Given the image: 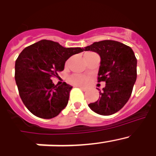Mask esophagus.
I'll return each mask as SVG.
<instances>
[{"mask_svg":"<svg viewBox=\"0 0 156 156\" xmlns=\"http://www.w3.org/2000/svg\"><path fill=\"white\" fill-rule=\"evenodd\" d=\"M80 89H81L82 90H83V91H86L87 90V87H81V86H79Z\"/></svg>","mask_w":156,"mask_h":156,"instance_id":"esophagus-1","label":"esophagus"}]
</instances>
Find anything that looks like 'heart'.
Segmentation results:
<instances>
[{"label":"heart","mask_w":156,"mask_h":156,"mask_svg":"<svg viewBox=\"0 0 156 156\" xmlns=\"http://www.w3.org/2000/svg\"><path fill=\"white\" fill-rule=\"evenodd\" d=\"M70 82L76 85H83L87 83L88 81V77L85 76L79 75V74H74V75L71 76L69 79Z\"/></svg>","instance_id":"1"}]
</instances>
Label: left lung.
<instances>
[{"label": "left lung", "mask_w": 156, "mask_h": 156, "mask_svg": "<svg viewBox=\"0 0 156 156\" xmlns=\"http://www.w3.org/2000/svg\"><path fill=\"white\" fill-rule=\"evenodd\" d=\"M83 50L97 52L100 55L98 82H105L103 91L99 92L98 100L88 106L99 115H112L126 105L132 94L137 79L134 53L127 45L109 40L94 42Z\"/></svg>", "instance_id": "1"}]
</instances>
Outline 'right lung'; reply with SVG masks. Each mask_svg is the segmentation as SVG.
Segmentation results:
<instances>
[{"mask_svg": "<svg viewBox=\"0 0 156 156\" xmlns=\"http://www.w3.org/2000/svg\"><path fill=\"white\" fill-rule=\"evenodd\" d=\"M82 51L83 48H66L57 42L42 40L19 54L15 79L19 96L31 113L42 119H51L66 108L73 87L66 82L55 85L51 78L63 71L67 59Z\"/></svg>", "mask_w": 156, "mask_h": 156, "instance_id": "add662e5", "label": "right lung"}]
</instances>
